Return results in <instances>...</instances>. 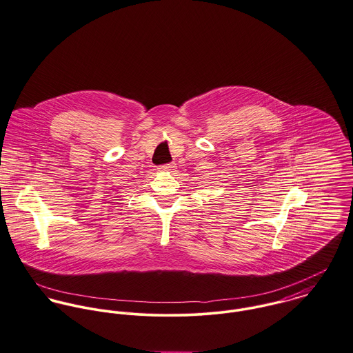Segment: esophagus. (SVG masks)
<instances>
[{
    "label": "esophagus",
    "instance_id": "obj_1",
    "mask_svg": "<svg viewBox=\"0 0 353 353\" xmlns=\"http://www.w3.org/2000/svg\"><path fill=\"white\" fill-rule=\"evenodd\" d=\"M175 163H167V164H163L161 165V170L163 171H172V170H175Z\"/></svg>",
    "mask_w": 353,
    "mask_h": 353
}]
</instances>
